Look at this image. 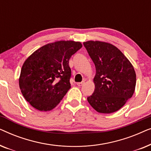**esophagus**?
I'll return each instance as SVG.
<instances>
[{
	"label": "esophagus",
	"mask_w": 151,
	"mask_h": 151,
	"mask_svg": "<svg viewBox=\"0 0 151 151\" xmlns=\"http://www.w3.org/2000/svg\"><path fill=\"white\" fill-rule=\"evenodd\" d=\"M84 84V81H83V82H78L77 85L79 86H81L83 85Z\"/></svg>",
	"instance_id": "obj_1"
}]
</instances>
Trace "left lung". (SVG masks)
Segmentation results:
<instances>
[{
    "label": "left lung",
    "instance_id": "left-lung-1",
    "mask_svg": "<svg viewBox=\"0 0 151 151\" xmlns=\"http://www.w3.org/2000/svg\"><path fill=\"white\" fill-rule=\"evenodd\" d=\"M96 69L95 91L87 100L101 113L120 109L134 93L136 74L127 57L114 45L102 41L83 42Z\"/></svg>",
    "mask_w": 151,
    "mask_h": 151
}]
</instances>
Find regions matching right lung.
<instances>
[{
	"label": "right lung",
	"instance_id": "1",
	"mask_svg": "<svg viewBox=\"0 0 151 151\" xmlns=\"http://www.w3.org/2000/svg\"><path fill=\"white\" fill-rule=\"evenodd\" d=\"M81 42L60 40L37 49L24 61L19 86L24 99L37 110L54 109L71 88L69 60Z\"/></svg>",
	"mask_w": 151,
	"mask_h": 151
}]
</instances>
